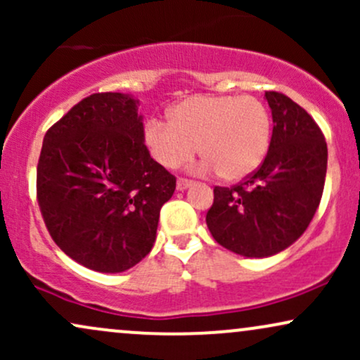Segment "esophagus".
<instances>
[{"mask_svg": "<svg viewBox=\"0 0 360 360\" xmlns=\"http://www.w3.org/2000/svg\"><path fill=\"white\" fill-rule=\"evenodd\" d=\"M193 183L191 181H188V179H183V177H181V179H177V183H176V188H177V191H184V189H188L189 186H191Z\"/></svg>", "mask_w": 360, "mask_h": 360, "instance_id": "obj_1", "label": "esophagus"}]
</instances>
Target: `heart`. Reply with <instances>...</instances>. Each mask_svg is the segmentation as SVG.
Here are the masks:
<instances>
[{"label": "heart", "mask_w": 360, "mask_h": 360, "mask_svg": "<svg viewBox=\"0 0 360 360\" xmlns=\"http://www.w3.org/2000/svg\"><path fill=\"white\" fill-rule=\"evenodd\" d=\"M143 142L166 169L188 164L200 147L205 169L229 183L260 167L271 143V115L254 96H191L169 111V123L148 120Z\"/></svg>", "instance_id": "heart-1"}]
</instances>
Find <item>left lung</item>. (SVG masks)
<instances>
[{"mask_svg":"<svg viewBox=\"0 0 360 360\" xmlns=\"http://www.w3.org/2000/svg\"><path fill=\"white\" fill-rule=\"evenodd\" d=\"M272 137L266 159L233 188H214L206 225L225 249L243 257H271L308 229L323 193L326 142L309 115L291 98L266 93Z\"/></svg>","mask_w":360,"mask_h":360,"instance_id":"left-lung-1","label":"left lung"}]
</instances>
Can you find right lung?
<instances>
[{
	"label": "right lung",
	"mask_w": 360,
	"mask_h": 360,
	"mask_svg": "<svg viewBox=\"0 0 360 360\" xmlns=\"http://www.w3.org/2000/svg\"><path fill=\"white\" fill-rule=\"evenodd\" d=\"M139 100L96 93L45 134L37 196L53 242L81 266L123 272L155 242L160 208L176 177L143 143Z\"/></svg>",
	"instance_id": "1"
}]
</instances>
